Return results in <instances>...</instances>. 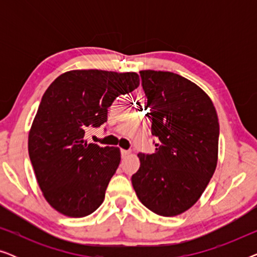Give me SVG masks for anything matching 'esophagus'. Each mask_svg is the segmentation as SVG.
Instances as JSON below:
<instances>
[{
	"label": "esophagus",
	"instance_id": "34e87169",
	"mask_svg": "<svg viewBox=\"0 0 257 257\" xmlns=\"http://www.w3.org/2000/svg\"><path fill=\"white\" fill-rule=\"evenodd\" d=\"M120 152H121V157H122V158L128 157L130 154H131V152H130V151H126V150H121Z\"/></svg>",
	"mask_w": 257,
	"mask_h": 257
}]
</instances>
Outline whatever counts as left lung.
Masks as SVG:
<instances>
[{"instance_id":"left-lung-1","label":"left lung","mask_w":257,"mask_h":257,"mask_svg":"<svg viewBox=\"0 0 257 257\" xmlns=\"http://www.w3.org/2000/svg\"><path fill=\"white\" fill-rule=\"evenodd\" d=\"M152 118L156 153H139L132 186L144 206L161 216L186 212L213 177L219 153V119L205 91L168 71H140Z\"/></svg>"}]
</instances>
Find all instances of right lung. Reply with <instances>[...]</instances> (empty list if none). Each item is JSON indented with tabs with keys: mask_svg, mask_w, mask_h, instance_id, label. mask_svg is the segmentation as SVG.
Segmentation results:
<instances>
[{
	"mask_svg": "<svg viewBox=\"0 0 257 257\" xmlns=\"http://www.w3.org/2000/svg\"><path fill=\"white\" fill-rule=\"evenodd\" d=\"M136 72L71 70L50 84L28 137V151L43 196L69 217L90 215L104 201L120 163L118 147L84 139L107 120V108L139 86Z\"/></svg>",
	"mask_w": 257,
	"mask_h": 257,
	"instance_id": "add662e5",
	"label": "right lung"
}]
</instances>
